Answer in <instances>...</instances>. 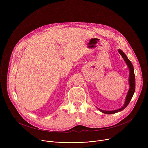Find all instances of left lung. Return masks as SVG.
<instances>
[{
	"label": "left lung",
	"instance_id": "obj_1",
	"mask_svg": "<svg viewBox=\"0 0 148 148\" xmlns=\"http://www.w3.org/2000/svg\"><path fill=\"white\" fill-rule=\"evenodd\" d=\"M118 52L122 56V58H123V60H125V61L126 62V64H127L128 68L130 69L129 82H130V87L129 91L127 93V95H126L125 103L122 108L118 109L116 110H114V111H104V110L98 109L101 112H102L103 114H115L116 112H120V111H122L123 110H124L126 107L128 106V105L129 104L130 101L131 100V99L134 95V94L135 90V74H134V69L133 65L131 63V62L130 61V60L128 58L127 56L125 55V54L121 50L119 49Z\"/></svg>",
	"mask_w": 148,
	"mask_h": 148
}]
</instances>
